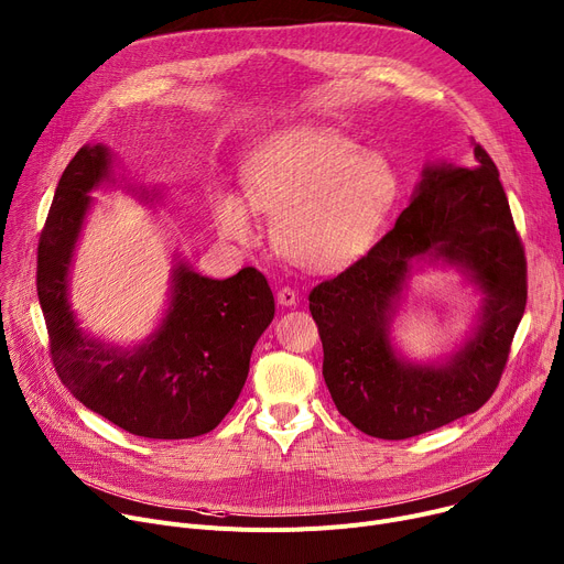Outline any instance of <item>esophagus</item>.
Instances as JSON below:
<instances>
[{
  "label": "esophagus",
  "mask_w": 564,
  "mask_h": 564,
  "mask_svg": "<svg viewBox=\"0 0 564 564\" xmlns=\"http://www.w3.org/2000/svg\"><path fill=\"white\" fill-rule=\"evenodd\" d=\"M276 302H279L281 306H285V308L296 306V304H299V294H296L294 290H290V288H281V290L276 292Z\"/></svg>",
  "instance_id": "obj_1"
}]
</instances>
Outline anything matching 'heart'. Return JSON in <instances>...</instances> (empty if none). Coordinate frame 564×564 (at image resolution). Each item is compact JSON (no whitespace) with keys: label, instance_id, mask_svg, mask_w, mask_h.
<instances>
[{"label":"heart","instance_id":"b5f03b06","mask_svg":"<svg viewBox=\"0 0 564 564\" xmlns=\"http://www.w3.org/2000/svg\"><path fill=\"white\" fill-rule=\"evenodd\" d=\"M242 193L253 210L274 217L276 247L292 265L330 274L349 268L377 242L397 206L399 176L383 154L362 149L354 138L304 127L258 149L242 170ZM246 205L236 193L215 197L221 236L253 240Z\"/></svg>","mask_w":564,"mask_h":564}]
</instances>
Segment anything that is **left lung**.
<instances>
[{"mask_svg":"<svg viewBox=\"0 0 564 564\" xmlns=\"http://www.w3.org/2000/svg\"><path fill=\"white\" fill-rule=\"evenodd\" d=\"M471 144L469 165L429 163L394 229L308 296L330 399L371 437H415L476 412L499 386L527 308V258L499 170ZM422 264L456 267L481 292L466 343L435 364H410L391 345L402 290Z\"/></svg>","mask_w":564,"mask_h":564,"instance_id":"left-lung-1","label":"left lung"}]
</instances>
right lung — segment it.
<instances>
[{
	"instance_id": "1",
	"label": "right lung",
	"mask_w": 564,
	"mask_h": 564,
	"mask_svg": "<svg viewBox=\"0 0 564 564\" xmlns=\"http://www.w3.org/2000/svg\"><path fill=\"white\" fill-rule=\"evenodd\" d=\"M112 178V152L82 147L65 167L37 242V299L54 367L65 388L116 426L152 440H187L213 431L238 401L249 358L272 319L274 294L253 268L231 279L202 276L178 253L167 308L140 345L120 347L88 335L72 311L69 272L90 193ZM156 202L163 191H131Z\"/></svg>"
}]
</instances>
